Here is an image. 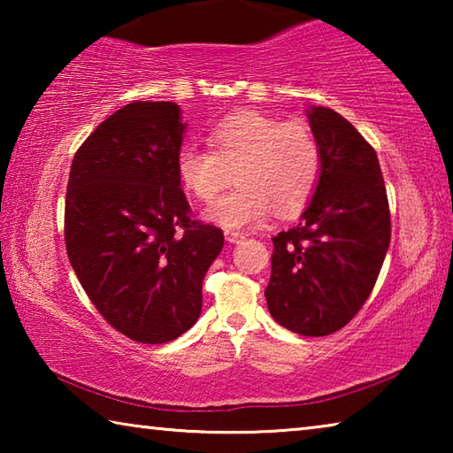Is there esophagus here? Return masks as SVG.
I'll list each match as a JSON object with an SVG mask.
<instances>
[{"instance_id": "obj_1", "label": "esophagus", "mask_w": 453, "mask_h": 453, "mask_svg": "<svg viewBox=\"0 0 453 453\" xmlns=\"http://www.w3.org/2000/svg\"><path fill=\"white\" fill-rule=\"evenodd\" d=\"M243 234L242 232H234V229H227L226 232V240L229 242V243H237V242H242L243 240Z\"/></svg>"}]
</instances>
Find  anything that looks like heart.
<instances>
[{
	"label": "heart",
	"instance_id": "b5f03b06",
	"mask_svg": "<svg viewBox=\"0 0 453 453\" xmlns=\"http://www.w3.org/2000/svg\"><path fill=\"white\" fill-rule=\"evenodd\" d=\"M211 150L183 145L178 173L199 202L213 203L208 218L224 227L256 226L275 210L278 216L302 211L321 175V148L303 121H283L257 111H240L210 129Z\"/></svg>",
	"mask_w": 453,
	"mask_h": 453
}]
</instances>
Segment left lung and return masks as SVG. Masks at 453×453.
Instances as JSON below:
<instances>
[{
    "label": "left lung",
    "mask_w": 453,
    "mask_h": 453,
    "mask_svg": "<svg viewBox=\"0 0 453 453\" xmlns=\"http://www.w3.org/2000/svg\"><path fill=\"white\" fill-rule=\"evenodd\" d=\"M321 175L300 224L273 242L267 310L289 332L319 337L362 310L389 248L392 224L375 150L329 107L308 111Z\"/></svg>",
    "instance_id": "1"
}]
</instances>
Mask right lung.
Listing matches in <instances>:
<instances>
[{"label":"right lung","instance_id":"add662e5","mask_svg":"<svg viewBox=\"0 0 453 453\" xmlns=\"http://www.w3.org/2000/svg\"><path fill=\"white\" fill-rule=\"evenodd\" d=\"M180 105L134 102L75 151L65 248L91 303L140 343L172 342L202 313L205 272L224 232L202 224L181 189Z\"/></svg>","mask_w":453,"mask_h":453}]
</instances>
